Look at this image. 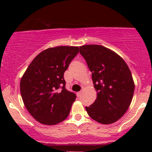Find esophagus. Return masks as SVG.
<instances>
[{
    "label": "esophagus",
    "instance_id": "34e87169",
    "mask_svg": "<svg viewBox=\"0 0 152 152\" xmlns=\"http://www.w3.org/2000/svg\"><path fill=\"white\" fill-rule=\"evenodd\" d=\"M76 95H77L78 97L81 96V91H78V92H77V94H76Z\"/></svg>",
    "mask_w": 152,
    "mask_h": 152
}]
</instances>
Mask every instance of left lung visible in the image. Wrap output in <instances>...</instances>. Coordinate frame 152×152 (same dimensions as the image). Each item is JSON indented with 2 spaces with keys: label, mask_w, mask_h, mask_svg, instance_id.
Here are the masks:
<instances>
[{
  "label": "left lung",
  "mask_w": 152,
  "mask_h": 152,
  "mask_svg": "<svg viewBox=\"0 0 152 152\" xmlns=\"http://www.w3.org/2000/svg\"><path fill=\"white\" fill-rule=\"evenodd\" d=\"M80 53L92 73L97 91L94 103L86 109L95 121L109 124L116 121L129 107L134 91L132 73L118 54L100 45H86Z\"/></svg>",
  "instance_id": "1"
}]
</instances>
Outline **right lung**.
Masks as SVG:
<instances>
[{
    "label": "right lung",
    "instance_id": "add662e5",
    "mask_svg": "<svg viewBox=\"0 0 152 152\" xmlns=\"http://www.w3.org/2000/svg\"><path fill=\"white\" fill-rule=\"evenodd\" d=\"M79 52L78 47L57 46L40 53L20 80L26 108L36 121L54 125L65 120L76 96L66 88L64 74Z\"/></svg>",
    "mask_w": 152,
    "mask_h": 152
}]
</instances>
